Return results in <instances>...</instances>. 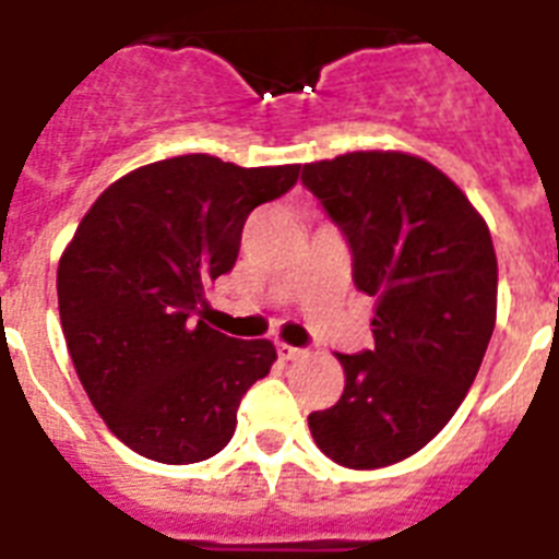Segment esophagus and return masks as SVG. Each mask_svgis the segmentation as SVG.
Returning a JSON list of instances; mask_svg holds the SVG:
<instances>
[{"label": "esophagus", "mask_w": 559, "mask_h": 559, "mask_svg": "<svg viewBox=\"0 0 559 559\" xmlns=\"http://www.w3.org/2000/svg\"><path fill=\"white\" fill-rule=\"evenodd\" d=\"M275 350H278V357L284 359V362H289V359L305 357V350L293 348V345H287V342H278V345H275Z\"/></svg>", "instance_id": "esophagus-1"}]
</instances>
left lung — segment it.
I'll use <instances>...</instances> for the list:
<instances>
[{"label": "left lung", "instance_id": "left-lung-1", "mask_svg": "<svg viewBox=\"0 0 559 559\" xmlns=\"http://www.w3.org/2000/svg\"><path fill=\"white\" fill-rule=\"evenodd\" d=\"M301 182L377 298L373 348L336 354L345 391L307 424L342 467H389L424 450L476 380L496 324L493 240L461 188L408 153H345L305 165Z\"/></svg>", "mask_w": 559, "mask_h": 559}]
</instances>
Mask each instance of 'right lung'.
Returning <instances> with one entry per match:
<instances>
[{
  "label": "right lung",
  "mask_w": 559,
  "mask_h": 559,
  "mask_svg": "<svg viewBox=\"0 0 559 559\" xmlns=\"http://www.w3.org/2000/svg\"><path fill=\"white\" fill-rule=\"evenodd\" d=\"M298 165L237 168L191 153L127 174L86 211L57 266L74 371L109 432L144 459L193 464L235 435L237 406L275 362L193 316L231 272L246 217L296 186Z\"/></svg>",
  "instance_id": "1"
}]
</instances>
